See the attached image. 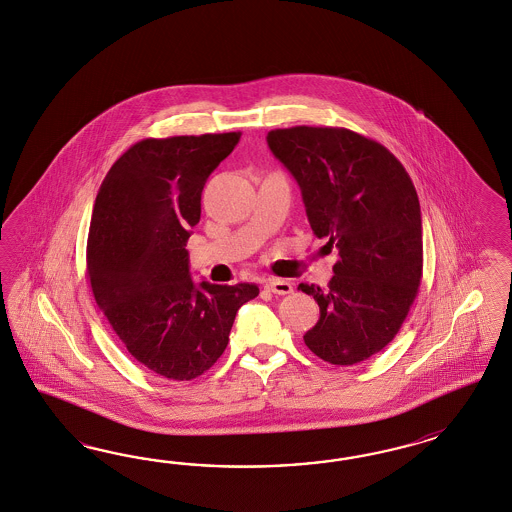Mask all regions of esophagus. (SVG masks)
<instances>
[{
  "mask_svg": "<svg viewBox=\"0 0 512 512\" xmlns=\"http://www.w3.org/2000/svg\"><path fill=\"white\" fill-rule=\"evenodd\" d=\"M264 289L274 293V295H289V293H293V285L289 281H285V279H266Z\"/></svg>",
  "mask_w": 512,
  "mask_h": 512,
  "instance_id": "esophagus-1",
  "label": "esophagus"
}]
</instances>
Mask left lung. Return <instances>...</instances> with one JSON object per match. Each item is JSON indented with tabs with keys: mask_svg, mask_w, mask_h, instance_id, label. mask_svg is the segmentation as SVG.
<instances>
[{
	"mask_svg": "<svg viewBox=\"0 0 512 512\" xmlns=\"http://www.w3.org/2000/svg\"><path fill=\"white\" fill-rule=\"evenodd\" d=\"M266 140L295 176L313 233L340 255L325 289L298 285L321 310L304 341L336 366L368 360L394 340L419 293L417 189L383 144L345 127L296 125Z\"/></svg>",
	"mask_w": 512,
	"mask_h": 512,
	"instance_id": "obj_1",
	"label": "left lung"
}]
</instances>
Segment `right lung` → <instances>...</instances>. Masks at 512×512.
<instances>
[{
    "mask_svg": "<svg viewBox=\"0 0 512 512\" xmlns=\"http://www.w3.org/2000/svg\"><path fill=\"white\" fill-rule=\"evenodd\" d=\"M242 133L133 144L93 204L86 274L97 306L131 357L172 381H191L223 355L253 283H193L186 244L201 219L208 176Z\"/></svg>",
    "mask_w": 512,
    "mask_h": 512,
    "instance_id": "1",
    "label": "right lung"
}]
</instances>
